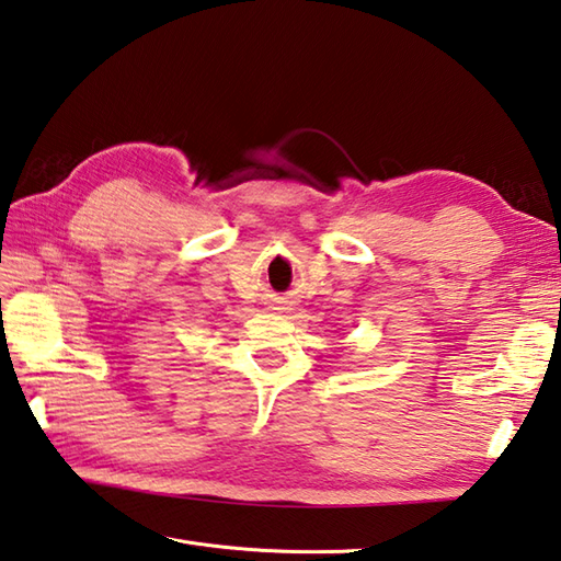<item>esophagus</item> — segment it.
I'll use <instances>...</instances> for the list:
<instances>
[{"label":"esophagus","instance_id":"34e87169","mask_svg":"<svg viewBox=\"0 0 561 561\" xmlns=\"http://www.w3.org/2000/svg\"><path fill=\"white\" fill-rule=\"evenodd\" d=\"M271 310H278V312H285V310H290V305H288V302H278L276 307H271Z\"/></svg>","mask_w":561,"mask_h":561}]
</instances>
